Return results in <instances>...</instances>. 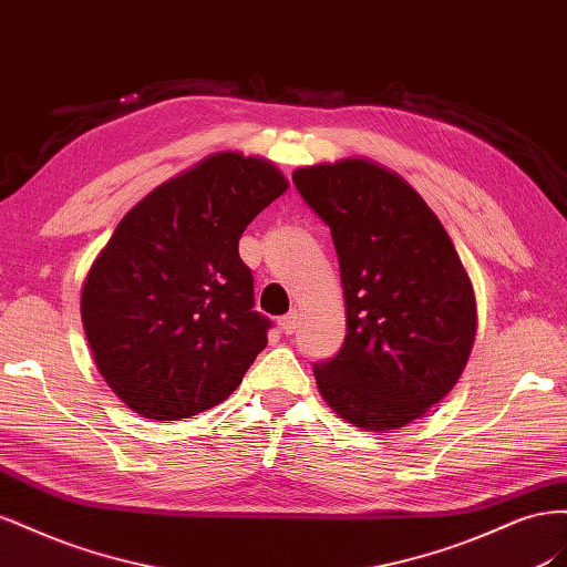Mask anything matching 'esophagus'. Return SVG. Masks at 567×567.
Returning a JSON list of instances; mask_svg holds the SVG:
<instances>
[{"label": "esophagus", "mask_w": 567, "mask_h": 567, "mask_svg": "<svg viewBox=\"0 0 567 567\" xmlns=\"http://www.w3.org/2000/svg\"><path fill=\"white\" fill-rule=\"evenodd\" d=\"M297 326H299V313L297 311H289L287 316H282L278 320V328H280L282 334H292L297 330Z\"/></svg>", "instance_id": "esophagus-1"}]
</instances>
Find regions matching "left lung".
I'll list each match as a JSON object with an SVG mask.
<instances>
[{
    "mask_svg": "<svg viewBox=\"0 0 567 567\" xmlns=\"http://www.w3.org/2000/svg\"><path fill=\"white\" fill-rule=\"evenodd\" d=\"M292 181L330 225L347 337L313 365L320 396L353 427L399 430L458 382L477 332L454 241L409 181L373 158L301 166Z\"/></svg>",
    "mask_w": 567,
    "mask_h": 567,
    "instance_id": "obj_1",
    "label": "left lung"
}]
</instances>
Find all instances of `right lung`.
Masks as SVG:
<instances>
[{"instance_id":"obj_1","label":"right lung","mask_w":567,"mask_h":567,"mask_svg":"<svg viewBox=\"0 0 567 567\" xmlns=\"http://www.w3.org/2000/svg\"><path fill=\"white\" fill-rule=\"evenodd\" d=\"M264 156L216 152L123 216L80 295L96 370L127 409L181 420L218 406L268 344L239 237L287 192Z\"/></svg>"}]
</instances>
